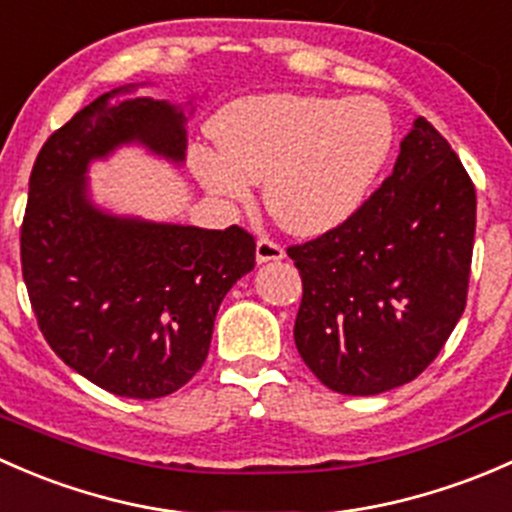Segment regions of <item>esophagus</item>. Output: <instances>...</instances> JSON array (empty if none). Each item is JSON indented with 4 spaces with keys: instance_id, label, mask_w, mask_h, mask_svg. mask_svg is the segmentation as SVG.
Here are the masks:
<instances>
[{
    "instance_id": "obj_1",
    "label": "esophagus",
    "mask_w": 512,
    "mask_h": 512,
    "mask_svg": "<svg viewBox=\"0 0 512 512\" xmlns=\"http://www.w3.org/2000/svg\"><path fill=\"white\" fill-rule=\"evenodd\" d=\"M283 256H286V251H283V246L278 244V241L268 239V236H261V239L256 241V261L258 263L281 261Z\"/></svg>"
}]
</instances>
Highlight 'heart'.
Here are the masks:
<instances>
[{
	"mask_svg": "<svg viewBox=\"0 0 512 512\" xmlns=\"http://www.w3.org/2000/svg\"><path fill=\"white\" fill-rule=\"evenodd\" d=\"M212 130L219 152L192 150L199 182L224 202H249L251 182H263L268 214L300 236L355 217L394 147L392 115L370 96H249L221 110Z\"/></svg>",
	"mask_w": 512,
	"mask_h": 512,
	"instance_id": "b5f03b06",
	"label": "heart"
}]
</instances>
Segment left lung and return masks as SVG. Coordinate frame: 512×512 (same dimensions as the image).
Segmentation results:
<instances>
[{
    "label": "left lung",
    "instance_id": "1",
    "mask_svg": "<svg viewBox=\"0 0 512 512\" xmlns=\"http://www.w3.org/2000/svg\"><path fill=\"white\" fill-rule=\"evenodd\" d=\"M476 187L426 118L360 212L288 246L303 281L295 347L328 389L370 397L419 377L466 308Z\"/></svg>",
    "mask_w": 512,
    "mask_h": 512
}]
</instances>
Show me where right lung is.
Returning a JSON list of instances; mask_svg holds the SVG:
<instances>
[{"label":"right lung","mask_w":512,"mask_h":512,"mask_svg":"<svg viewBox=\"0 0 512 512\" xmlns=\"http://www.w3.org/2000/svg\"><path fill=\"white\" fill-rule=\"evenodd\" d=\"M123 88L78 110L44 142L21 221V276L51 350L105 392L157 399L204 365L229 288L256 263L241 226L224 231L103 214L86 197V167L138 140L182 162L184 115ZM128 91V88H125Z\"/></svg>","instance_id":"1"}]
</instances>
